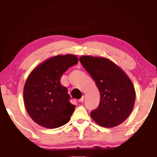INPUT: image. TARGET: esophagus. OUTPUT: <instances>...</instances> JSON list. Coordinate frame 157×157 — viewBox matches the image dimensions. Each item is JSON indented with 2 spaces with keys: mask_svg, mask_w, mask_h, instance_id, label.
<instances>
[{
  "mask_svg": "<svg viewBox=\"0 0 157 157\" xmlns=\"http://www.w3.org/2000/svg\"><path fill=\"white\" fill-rule=\"evenodd\" d=\"M83 100H84V96H82V97H81L78 101H80V102H83Z\"/></svg>",
  "mask_w": 157,
  "mask_h": 157,
  "instance_id": "1",
  "label": "esophagus"
}]
</instances>
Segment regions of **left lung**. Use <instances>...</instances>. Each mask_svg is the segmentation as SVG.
<instances>
[{
	"mask_svg": "<svg viewBox=\"0 0 157 157\" xmlns=\"http://www.w3.org/2000/svg\"><path fill=\"white\" fill-rule=\"evenodd\" d=\"M79 61L100 92L98 107L91 112L92 119L106 128L123 123L132 113L136 99L134 86L129 77L106 58L81 56Z\"/></svg>",
	"mask_w": 157,
	"mask_h": 157,
	"instance_id": "8db88e82",
	"label": "left lung"
}]
</instances>
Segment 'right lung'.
I'll use <instances>...</instances> for the list:
<instances>
[{
  "label": "right lung",
  "mask_w": 157,
  "mask_h": 157,
  "mask_svg": "<svg viewBox=\"0 0 157 157\" xmlns=\"http://www.w3.org/2000/svg\"><path fill=\"white\" fill-rule=\"evenodd\" d=\"M78 62L74 54L57 55L38 65L25 81L23 101L30 117L39 126L56 128L67 124L75 110L66 87L60 80Z\"/></svg>",
  "instance_id": "add662e5"
}]
</instances>
